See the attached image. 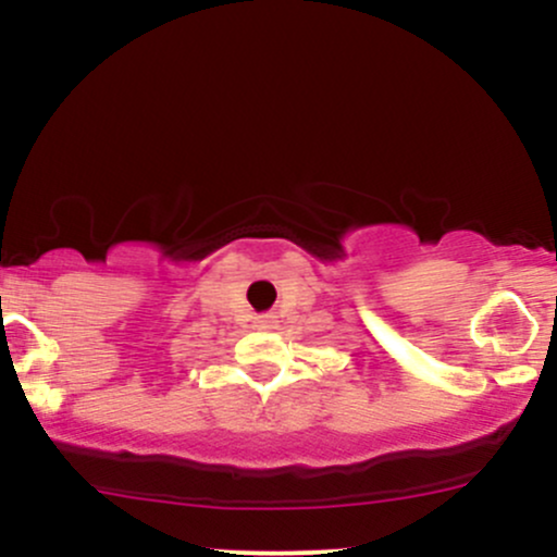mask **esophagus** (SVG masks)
Instances as JSON below:
<instances>
[{
    "label": "esophagus",
    "instance_id": "1",
    "mask_svg": "<svg viewBox=\"0 0 557 557\" xmlns=\"http://www.w3.org/2000/svg\"><path fill=\"white\" fill-rule=\"evenodd\" d=\"M253 324H257L259 330H274V327H277V317H274V314H259L257 322H253Z\"/></svg>",
    "mask_w": 557,
    "mask_h": 557
}]
</instances>
